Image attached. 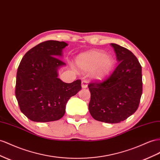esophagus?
<instances>
[{
    "instance_id": "esophagus-1",
    "label": "esophagus",
    "mask_w": 160,
    "mask_h": 160,
    "mask_svg": "<svg viewBox=\"0 0 160 160\" xmlns=\"http://www.w3.org/2000/svg\"><path fill=\"white\" fill-rule=\"evenodd\" d=\"M88 81H86V80H83V81H82V82H81V87H82V88H88Z\"/></svg>"
}]
</instances>
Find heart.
Masks as SVG:
<instances>
[{
    "label": "heart",
    "instance_id": "1",
    "mask_svg": "<svg viewBox=\"0 0 160 160\" xmlns=\"http://www.w3.org/2000/svg\"><path fill=\"white\" fill-rule=\"evenodd\" d=\"M75 64L83 72H90L92 78L102 81L108 76L114 66V60L103 52L92 50L81 53L75 58Z\"/></svg>",
    "mask_w": 160,
    "mask_h": 160
}]
</instances>
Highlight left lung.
I'll list each match as a JSON object with an SVG mask.
<instances>
[{"mask_svg":"<svg viewBox=\"0 0 160 160\" xmlns=\"http://www.w3.org/2000/svg\"><path fill=\"white\" fill-rule=\"evenodd\" d=\"M118 62L108 79L88 85L91 92L89 111L96 120L118 123L133 114L142 95V68L132 52L112 43Z\"/></svg>","mask_w":160,"mask_h":160,"instance_id":"1","label":"left lung"}]
</instances>
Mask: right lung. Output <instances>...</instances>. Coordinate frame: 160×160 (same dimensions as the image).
<instances>
[{
  "label": "right lung",
  "instance_id": "obj_1",
  "mask_svg": "<svg viewBox=\"0 0 160 160\" xmlns=\"http://www.w3.org/2000/svg\"><path fill=\"white\" fill-rule=\"evenodd\" d=\"M67 46L64 42H44L30 49L21 60L15 96L21 112L32 121L60 119L68 100L81 89V80L67 83L58 78V69L66 65L59 58Z\"/></svg>",
  "mask_w": 160,
  "mask_h": 160
}]
</instances>
